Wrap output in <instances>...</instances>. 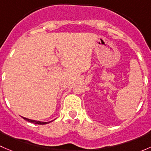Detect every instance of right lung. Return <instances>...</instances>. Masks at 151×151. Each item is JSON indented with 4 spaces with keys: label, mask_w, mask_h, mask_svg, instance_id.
Returning <instances> with one entry per match:
<instances>
[{
    "label": "right lung",
    "mask_w": 151,
    "mask_h": 151,
    "mask_svg": "<svg viewBox=\"0 0 151 151\" xmlns=\"http://www.w3.org/2000/svg\"><path fill=\"white\" fill-rule=\"evenodd\" d=\"M24 119L26 120L27 121H28V122H30V123H35V124H39V125H44V124H47V123H50V122H41V121H33V120H30V119H28V118H23Z\"/></svg>",
    "instance_id": "obj_1"
}]
</instances>
